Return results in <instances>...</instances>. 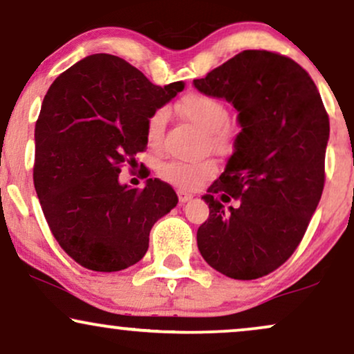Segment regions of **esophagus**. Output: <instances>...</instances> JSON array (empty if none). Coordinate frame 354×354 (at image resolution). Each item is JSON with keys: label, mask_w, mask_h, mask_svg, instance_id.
<instances>
[{"label": "esophagus", "mask_w": 354, "mask_h": 354, "mask_svg": "<svg viewBox=\"0 0 354 354\" xmlns=\"http://www.w3.org/2000/svg\"><path fill=\"white\" fill-rule=\"evenodd\" d=\"M176 194H178V199H180L181 204H183V203H187V201H189V199L192 198L191 192H186V191H183V189H178Z\"/></svg>", "instance_id": "esophagus-1"}]
</instances>
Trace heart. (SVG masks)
<instances>
[{
    "label": "heart",
    "instance_id": "obj_1",
    "mask_svg": "<svg viewBox=\"0 0 354 354\" xmlns=\"http://www.w3.org/2000/svg\"><path fill=\"white\" fill-rule=\"evenodd\" d=\"M178 111L187 120L207 132L210 147L218 153H227L234 149L236 133L229 125L230 113L225 102L218 97L203 91L187 93L178 102ZM168 111L165 107L153 111L147 119L145 136L147 142L153 149H158L163 142L165 127H167ZM217 171L216 165L210 160L203 162H183V160H168L160 165L156 173L163 181L180 187V189H194L210 180Z\"/></svg>",
    "mask_w": 354,
    "mask_h": 354
}]
</instances>
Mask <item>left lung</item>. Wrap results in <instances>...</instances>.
<instances>
[{
  "label": "left lung",
  "mask_w": 354,
  "mask_h": 354,
  "mask_svg": "<svg viewBox=\"0 0 354 354\" xmlns=\"http://www.w3.org/2000/svg\"><path fill=\"white\" fill-rule=\"evenodd\" d=\"M194 86L232 102L241 125L225 171L204 196L199 252L232 279H258L296 252L319 205L328 114L310 75L277 52H240ZM221 197L241 205L225 209Z\"/></svg>",
  "instance_id": "obj_1"
}]
</instances>
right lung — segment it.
Returning a JSON list of instances; mask_svg holds the SVG:
<instances>
[{"instance_id":"right-lung-1","label":"right lung","mask_w":354,"mask_h":354,"mask_svg":"<svg viewBox=\"0 0 354 354\" xmlns=\"http://www.w3.org/2000/svg\"><path fill=\"white\" fill-rule=\"evenodd\" d=\"M181 82L156 86L122 58L95 53L50 84L35 122L34 186L52 235L91 271L136 265L153 223L178 204L168 183L119 185L120 167L147 150L149 115Z\"/></svg>"}]
</instances>
